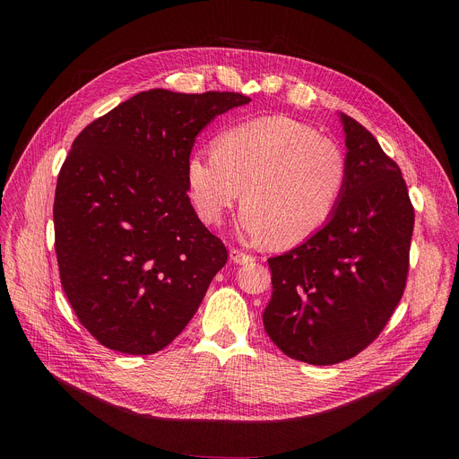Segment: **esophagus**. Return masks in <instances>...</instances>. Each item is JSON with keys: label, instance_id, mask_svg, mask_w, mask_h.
Listing matches in <instances>:
<instances>
[{"label": "esophagus", "instance_id": "obj_1", "mask_svg": "<svg viewBox=\"0 0 459 459\" xmlns=\"http://www.w3.org/2000/svg\"><path fill=\"white\" fill-rule=\"evenodd\" d=\"M230 260H232L234 264H249V262L255 260V256L246 255V253L238 251V249H230Z\"/></svg>", "mask_w": 459, "mask_h": 459}]
</instances>
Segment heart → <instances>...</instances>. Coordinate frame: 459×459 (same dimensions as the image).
Listing matches in <instances>:
<instances>
[{"label":"heart","instance_id":"heart-1","mask_svg":"<svg viewBox=\"0 0 459 459\" xmlns=\"http://www.w3.org/2000/svg\"><path fill=\"white\" fill-rule=\"evenodd\" d=\"M346 175L339 144L281 115L236 125L215 149L193 151L186 161L189 197L204 223H221L244 191L239 229L275 247L298 246L331 220Z\"/></svg>","mask_w":459,"mask_h":459}]
</instances>
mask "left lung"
I'll use <instances>...</instances> for the list:
<instances>
[{
    "label": "left lung",
    "instance_id": "8db88e82",
    "mask_svg": "<svg viewBox=\"0 0 459 459\" xmlns=\"http://www.w3.org/2000/svg\"><path fill=\"white\" fill-rule=\"evenodd\" d=\"M346 186L331 220L268 260L273 292L264 329L288 357L327 367L374 342L402 299L415 210L400 167L341 113Z\"/></svg>",
    "mask_w": 459,
    "mask_h": 459
}]
</instances>
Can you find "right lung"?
<instances>
[{"instance_id":"obj_1","label":"right lung","mask_w":459,"mask_h":459,"mask_svg":"<svg viewBox=\"0 0 459 459\" xmlns=\"http://www.w3.org/2000/svg\"><path fill=\"white\" fill-rule=\"evenodd\" d=\"M239 92L143 91L74 139L54 201L63 290L102 346L151 355L195 315L227 249L187 197L186 161Z\"/></svg>"}]
</instances>
